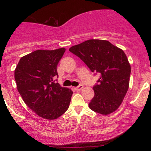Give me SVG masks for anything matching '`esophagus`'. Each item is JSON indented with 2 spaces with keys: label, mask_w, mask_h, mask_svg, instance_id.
<instances>
[{
  "label": "esophagus",
  "mask_w": 151,
  "mask_h": 151,
  "mask_svg": "<svg viewBox=\"0 0 151 151\" xmlns=\"http://www.w3.org/2000/svg\"><path fill=\"white\" fill-rule=\"evenodd\" d=\"M83 87H84V86L83 85H79L77 86V87H75V90H77V91H80L83 89Z\"/></svg>",
  "instance_id": "1"
}]
</instances>
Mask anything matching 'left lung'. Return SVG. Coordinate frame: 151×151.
Segmentation results:
<instances>
[{
	"label": "left lung",
	"mask_w": 151,
	"mask_h": 151,
	"mask_svg": "<svg viewBox=\"0 0 151 151\" xmlns=\"http://www.w3.org/2000/svg\"><path fill=\"white\" fill-rule=\"evenodd\" d=\"M71 52L79 57L92 72L101 74L93 87L94 96L90 109L102 115L116 111L129 87L131 65L123 50L104 40H89L71 47Z\"/></svg>",
	"instance_id": "obj_1"
}]
</instances>
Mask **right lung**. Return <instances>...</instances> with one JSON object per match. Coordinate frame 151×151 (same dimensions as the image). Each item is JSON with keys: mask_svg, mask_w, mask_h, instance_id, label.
I'll return each mask as SVG.
<instances>
[{"mask_svg": "<svg viewBox=\"0 0 151 151\" xmlns=\"http://www.w3.org/2000/svg\"><path fill=\"white\" fill-rule=\"evenodd\" d=\"M66 49L35 50L20 58L15 70L17 89L25 104L43 119L54 120L70 106L73 91L55 81Z\"/></svg>", "mask_w": 151, "mask_h": 151, "instance_id": "right-lung-1", "label": "right lung"}]
</instances>
